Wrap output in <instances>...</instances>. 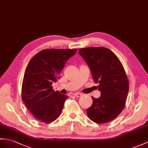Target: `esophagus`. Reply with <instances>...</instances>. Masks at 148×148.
I'll return each instance as SVG.
<instances>
[{
  "label": "esophagus",
  "instance_id": "1",
  "mask_svg": "<svg viewBox=\"0 0 148 148\" xmlns=\"http://www.w3.org/2000/svg\"><path fill=\"white\" fill-rule=\"evenodd\" d=\"M74 97H80L82 95V94L80 93V92H75V93L74 94Z\"/></svg>",
  "mask_w": 148,
  "mask_h": 148
}]
</instances>
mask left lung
<instances>
[{"label": "left lung", "instance_id": "left-lung-1", "mask_svg": "<svg viewBox=\"0 0 148 148\" xmlns=\"http://www.w3.org/2000/svg\"><path fill=\"white\" fill-rule=\"evenodd\" d=\"M99 83L100 97H92V104L86 110L92 121L105 123L116 118L124 108L129 91V81L122 64L110 50L104 47H88L79 50Z\"/></svg>", "mask_w": 148, "mask_h": 148}]
</instances>
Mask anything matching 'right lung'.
Returning a JSON list of instances; mask_svg holds the SVG:
<instances>
[{
    "label": "right lung",
    "instance_id": "right-lung-1",
    "mask_svg": "<svg viewBox=\"0 0 148 148\" xmlns=\"http://www.w3.org/2000/svg\"><path fill=\"white\" fill-rule=\"evenodd\" d=\"M77 49H45L39 51L29 62L22 84V99L27 108L38 121L50 123L62 111L68 97L55 91L51 84L69 58Z\"/></svg>",
    "mask_w": 148,
    "mask_h": 148
}]
</instances>
